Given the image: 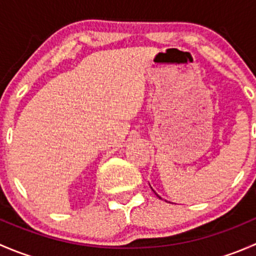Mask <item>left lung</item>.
<instances>
[{
	"instance_id": "left-lung-1",
	"label": "left lung",
	"mask_w": 256,
	"mask_h": 256,
	"mask_svg": "<svg viewBox=\"0 0 256 256\" xmlns=\"http://www.w3.org/2000/svg\"><path fill=\"white\" fill-rule=\"evenodd\" d=\"M158 197H160V196H158Z\"/></svg>"
}]
</instances>
